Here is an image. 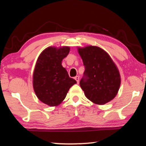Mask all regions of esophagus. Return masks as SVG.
<instances>
[{"instance_id":"esophagus-1","label":"esophagus","mask_w":146,"mask_h":146,"mask_svg":"<svg viewBox=\"0 0 146 146\" xmlns=\"http://www.w3.org/2000/svg\"><path fill=\"white\" fill-rule=\"evenodd\" d=\"M75 79L76 81V82H77V84L79 83V76H76L75 77Z\"/></svg>"}]
</instances>
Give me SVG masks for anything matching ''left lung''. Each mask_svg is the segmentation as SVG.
Wrapping results in <instances>:
<instances>
[{
    "mask_svg": "<svg viewBox=\"0 0 146 146\" xmlns=\"http://www.w3.org/2000/svg\"><path fill=\"white\" fill-rule=\"evenodd\" d=\"M85 68L80 86L86 97L103 105L115 97L120 85V76L110 55L97 46L78 48Z\"/></svg>",
    "mask_w": 146,
    "mask_h": 146,
    "instance_id": "left-lung-1",
    "label": "left lung"
}]
</instances>
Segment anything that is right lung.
I'll return each mask as SVG.
<instances>
[{
	"mask_svg": "<svg viewBox=\"0 0 146 146\" xmlns=\"http://www.w3.org/2000/svg\"><path fill=\"white\" fill-rule=\"evenodd\" d=\"M69 52V47H49L36 62L33 73L34 91L38 99L49 106L60 104L70 88L76 83L62 66V61Z\"/></svg>",
	"mask_w": 146,
	"mask_h": 146,
	"instance_id": "right-lung-1",
	"label": "right lung"
}]
</instances>
